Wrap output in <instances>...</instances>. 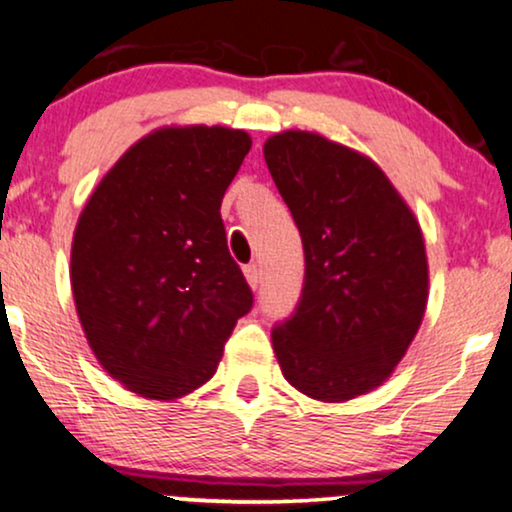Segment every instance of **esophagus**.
I'll return each instance as SVG.
<instances>
[{
	"instance_id": "34e87169",
	"label": "esophagus",
	"mask_w": 512,
	"mask_h": 512,
	"mask_svg": "<svg viewBox=\"0 0 512 512\" xmlns=\"http://www.w3.org/2000/svg\"><path fill=\"white\" fill-rule=\"evenodd\" d=\"M243 271H245V278H248V283H250L252 290L260 286L262 271H260V267H257V264H248V267H245Z\"/></svg>"
}]
</instances>
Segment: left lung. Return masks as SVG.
<instances>
[{
  "instance_id": "1",
  "label": "left lung",
  "mask_w": 512,
  "mask_h": 512,
  "mask_svg": "<svg viewBox=\"0 0 512 512\" xmlns=\"http://www.w3.org/2000/svg\"><path fill=\"white\" fill-rule=\"evenodd\" d=\"M264 160L304 248L300 304L271 333L283 378L326 404L368 394L404 359L428 307L418 219L375 160L316 132L274 134Z\"/></svg>"
}]
</instances>
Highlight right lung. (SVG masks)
I'll list each match as a JSON object with an SVG mask.
<instances>
[{"label":"right lung","instance_id":"obj_1","mask_svg":"<svg viewBox=\"0 0 512 512\" xmlns=\"http://www.w3.org/2000/svg\"><path fill=\"white\" fill-rule=\"evenodd\" d=\"M250 146L243 129H153L80 212L70 250L75 309L103 371L129 392L172 401L198 390L250 312L219 215Z\"/></svg>","mask_w":512,"mask_h":512}]
</instances>
